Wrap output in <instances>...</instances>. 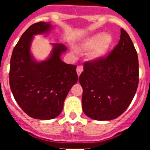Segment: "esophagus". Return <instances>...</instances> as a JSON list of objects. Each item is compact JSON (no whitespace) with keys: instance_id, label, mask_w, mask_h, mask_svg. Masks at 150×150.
Wrapping results in <instances>:
<instances>
[{"instance_id":"obj_1","label":"esophagus","mask_w":150,"mask_h":150,"mask_svg":"<svg viewBox=\"0 0 150 150\" xmlns=\"http://www.w3.org/2000/svg\"><path fill=\"white\" fill-rule=\"evenodd\" d=\"M82 71H83V67H82V65L78 66L77 68H76V71H77V74L79 76L81 75V73L82 72Z\"/></svg>"}]
</instances>
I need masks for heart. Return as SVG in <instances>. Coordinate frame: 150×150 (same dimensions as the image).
<instances>
[{"label": "heart", "mask_w": 150, "mask_h": 150, "mask_svg": "<svg viewBox=\"0 0 150 150\" xmlns=\"http://www.w3.org/2000/svg\"><path fill=\"white\" fill-rule=\"evenodd\" d=\"M113 42V37L110 34L96 33L87 37L82 41L80 46L85 50L89 51V56L91 59H100L105 56Z\"/></svg>", "instance_id": "heart-1"}]
</instances>
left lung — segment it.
<instances>
[{"label": "left lung", "instance_id": "left-lung-1", "mask_svg": "<svg viewBox=\"0 0 150 150\" xmlns=\"http://www.w3.org/2000/svg\"><path fill=\"white\" fill-rule=\"evenodd\" d=\"M79 76L85 114L96 121L118 117L130 105L139 84L137 52L121 29L118 44L106 57L84 64Z\"/></svg>", "mask_w": 150, "mask_h": 150}]
</instances>
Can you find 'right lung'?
<instances>
[{
  "label": "right lung",
  "instance_id": "right-lung-1",
  "mask_svg": "<svg viewBox=\"0 0 150 150\" xmlns=\"http://www.w3.org/2000/svg\"><path fill=\"white\" fill-rule=\"evenodd\" d=\"M50 22L32 25L22 34L14 48L11 58L9 83L16 102L33 118L50 120L62 111L68 92L78 82L76 66L61 59L67 50L62 43H52L47 60L37 61L31 54L35 35L48 33Z\"/></svg>",
  "mask_w": 150,
  "mask_h": 150
}]
</instances>
